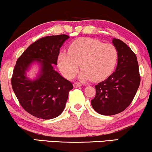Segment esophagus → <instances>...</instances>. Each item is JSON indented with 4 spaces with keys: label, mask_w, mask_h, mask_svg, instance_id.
Masks as SVG:
<instances>
[{
    "label": "esophagus",
    "mask_w": 152,
    "mask_h": 152,
    "mask_svg": "<svg viewBox=\"0 0 152 152\" xmlns=\"http://www.w3.org/2000/svg\"><path fill=\"white\" fill-rule=\"evenodd\" d=\"M81 83H79V82H75L74 83V88H78V87L81 86Z\"/></svg>",
    "instance_id": "1"
}]
</instances>
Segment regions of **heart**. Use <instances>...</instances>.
<instances>
[{
  "instance_id": "heart-1",
  "label": "heart",
  "mask_w": 152,
  "mask_h": 152,
  "mask_svg": "<svg viewBox=\"0 0 152 152\" xmlns=\"http://www.w3.org/2000/svg\"><path fill=\"white\" fill-rule=\"evenodd\" d=\"M117 60L118 51L114 45L81 38L71 43L68 52L59 53L58 65L67 78L74 77L81 66V79L102 81L112 73Z\"/></svg>"
}]
</instances>
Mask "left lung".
Wrapping results in <instances>:
<instances>
[{"mask_svg":"<svg viewBox=\"0 0 152 152\" xmlns=\"http://www.w3.org/2000/svg\"><path fill=\"white\" fill-rule=\"evenodd\" d=\"M118 51L116 71L96 85L93 109L106 116L117 114L130 105L140 84L139 65L135 53L119 39L112 40Z\"/></svg>","mask_w":152,"mask_h":152,"instance_id":"obj_1","label":"left lung"}]
</instances>
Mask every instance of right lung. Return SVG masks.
I'll return each instance as SVG.
<instances>
[{"instance_id": "right-lung-1", "label": "right lung", "mask_w": 152, "mask_h": 152, "mask_svg": "<svg viewBox=\"0 0 152 152\" xmlns=\"http://www.w3.org/2000/svg\"><path fill=\"white\" fill-rule=\"evenodd\" d=\"M69 38L63 34L40 38L17 60L11 78L12 88L22 107L36 117L51 119L58 116L65 108L73 85L54 70L53 66L57 65L61 47ZM34 62L41 69L37 77L31 80L26 72Z\"/></svg>"}]
</instances>
